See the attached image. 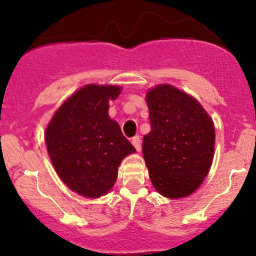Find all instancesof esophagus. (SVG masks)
Returning a JSON list of instances; mask_svg holds the SVG:
<instances>
[{"mask_svg":"<svg viewBox=\"0 0 256 256\" xmlns=\"http://www.w3.org/2000/svg\"><path fill=\"white\" fill-rule=\"evenodd\" d=\"M131 142H132V144H134V148H136V150L137 152H140V149H142V146H140V136L132 137Z\"/></svg>","mask_w":256,"mask_h":256,"instance_id":"obj_1","label":"esophagus"}]
</instances>
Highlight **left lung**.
Returning a JSON list of instances; mask_svg holds the SVG:
<instances>
[{
  "instance_id": "left-lung-1",
  "label": "left lung",
  "mask_w": 256,
  "mask_h": 256,
  "mask_svg": "<svg viewBox=\"0 0 256 256\" xmlns=\"http://www.w3.org/2000/svg\"><path fill=\"white\" fill-rule=\"evenodd\" d=\"M146 104L152 130L142 148L152 183L165 198L190 195L212 165V119L195 98L171 85L152 89Z\"/></svg>"
}]
</instances>
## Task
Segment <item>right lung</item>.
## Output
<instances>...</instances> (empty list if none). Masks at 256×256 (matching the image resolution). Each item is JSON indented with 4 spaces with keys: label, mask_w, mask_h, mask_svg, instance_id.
I'll list each match as a JSON object with an SVG mask.
<instances>
[{
    "label": "right lung",
    "mask_w": 256,
    "mask_h": 256,
    "mask_svg": "<svg viewBox=\"0 0 256 256\" xmlns=\"http://www.w3.org/2000/svg\"><path fill=\"white\" fill-rule=\"evenodd\" d=\"M119 94V86L86 85L58 108L46 130V148L58 177L85 198L110 192L122 160L136 152L118 122L108 116V101Z\"/></svg>",
    "instance_id": "1"
}]
</instances>
